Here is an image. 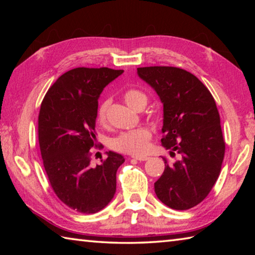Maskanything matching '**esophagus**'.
Listing matches in <instances>:
<instances>
[{"mask_svg":"<svg viewBox=\"0 0 255 255\" xmlns=\"http://www.w3.org/2000/svg\"><path fill=\"white\" fill-rule=\"evenodd\" d=\"M131 158L137 159V161H146V159H148V157L146 156H131Z\"/></svg>","mask_w":255,"mask_h":255,"instance_id":"esophagus-1","label":"esophagus"}]
</instances>
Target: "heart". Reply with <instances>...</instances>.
Returning a JSON list of instances; mask_svg holds the SVG:
<instances>
[{
  "instance_id": "b5f03b06",
  "label": "heart",
  "mask_w": 255,
  "mask_h": 255,
  "mask_svg": "<svg viewBox=\"0 0 255 255\" xmlns=\"http://www.w3.org/2000/svg\"><path fill=\"white\" fill-rule=\"evenodd\" d=\"M127 105L135 110L144 109L147 105V97L144 92L137 89H129L124 94ZM110 106V99L101 101L97 109V122L101 125L107 123L108 109ZM152 130L147 127H139L131 130L124 131L112 139V148L122 153L131 155H141L148 149L149 141L152 139Z\"/></svg>"
}]
</instances>
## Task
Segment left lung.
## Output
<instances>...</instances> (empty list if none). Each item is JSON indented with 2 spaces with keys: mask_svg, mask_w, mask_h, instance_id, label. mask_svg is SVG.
I'll use <instances>...</instances> for the list:
<instances>
[{
  "mask_svg": "<svg viewBox=\"0 0 255 255\" xmlns=\"http://www.w3.org/2000/svg\"><path fill=\"white\" fill-rule=\"evenodd\" d=\"M138 76L156 91L163 103L162 145L181 158L166 165L154 183L164 205L187 210L208 196L221 173L225 155L221 118L204 83L179 67L137 68Z\"/></svg>",
  "mask_w": 255,
  "mask_h": 255,
  "instance_id": "8db88e82",
  "label": "left lung"
}]
</instances>
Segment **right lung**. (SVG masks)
I'll list each match as a JSON object with an SVG mask.
<instances>
[{
	"mask_svg": "<svg viewBox=\"0 0 255 255\" xmlns=\"http://www.w3.org/2000/svg\"><path fill=\"white\" fill-rule=\"evenodd\" d=\"M124 73L108 67H77L64 73L47 91L38 117V138L44 167L59 200L82 214H94L116 192V174L123 155L108 152L92 166L90 149L98 146V99Z\"/></svg>",
	"mask_w": 255,
	"mask_h": 255,
	"instance_id": "1",
	"label": "right lung"
}]
</instances>
